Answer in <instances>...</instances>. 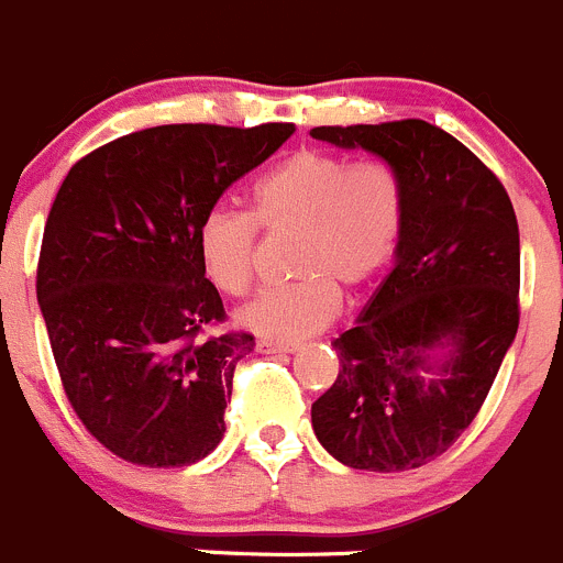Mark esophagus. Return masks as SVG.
Wrapping results in <instances>:
<instances>
[{"instance_id":"34e87169","label":"esophagus","mask_w":563,"mask_h":563,"mask_svg":"<svg viewBox=\"0 0 563 563\" xmlns=\"http://www.w3.org/2000/svg\"><path fill=\"white\" fill-rule=\"evenodd\" d=\"M256 349H260L262 354H292L298 349V343H292V340L262 338V340H256Z\"/></svg>"}]
</instances>
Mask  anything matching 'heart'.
I'll list each match as a JSON object with an SVG mask.
<instances>
[{
  "label": "heart",
  "mask_w": 563,
  "mask_h": 563,
  "mask_svg": "<svg viewBox=\"0 0 563 563\" xmlns=\"http://www.w3.org/2000/svg\"><path fill=\"white\" fill-rule=\"evenodd\" d=\"M260 229H298L290 282L265 287L240 323L267 338L296 340L327 327L340 290L360 292L388 271L405 234V192L383 162L301 147L262 175L251 214L211 206L198 223V256L220 292L240 298L260 265Z\"/></svg>",
  "instance_id": "heart-1"
}]
</instances>
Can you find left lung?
<instances>
[{"label": "left lung", "mask_w": 563, "mask_h": 563, "mask_svg": "<svg viewBox=\"0 0 563 563\" xmlns=\"http://www.w3.org/2000/svg\"><path fill=\"white\" fill-rule=\"evenodd\" d=\"M312 136L385 158L405 192L390 276L334 340L340 374L312 430L340 463L405 472L450 450L481 412L519 329V225L503 180L438 125H323ZM450 347L435 366L429 354Z\"/></svg>", "instance_id": "1"}]
</instances>
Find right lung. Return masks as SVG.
I'll list each match as a JSON object with an SVG mask.
<instances>
[{
    "label": "right lung",
    "mask_w": 563,
    "mask_h": 563,
    "mask_svg": "<svg viewBox=\"0 0 563 563\" xmlns=\"http://www.w3.org/2000/svg\"><path fill=\"white\" fill-rule=\"evenodd\" d=\"M292 131L144 128L82 156L60 184L35 292L71 410L122 461L189 466L223 438L254 334H209L225 309L200 265L198 223Z\"/></svg>",
    "instance_id": "1"
}]
</instances>
